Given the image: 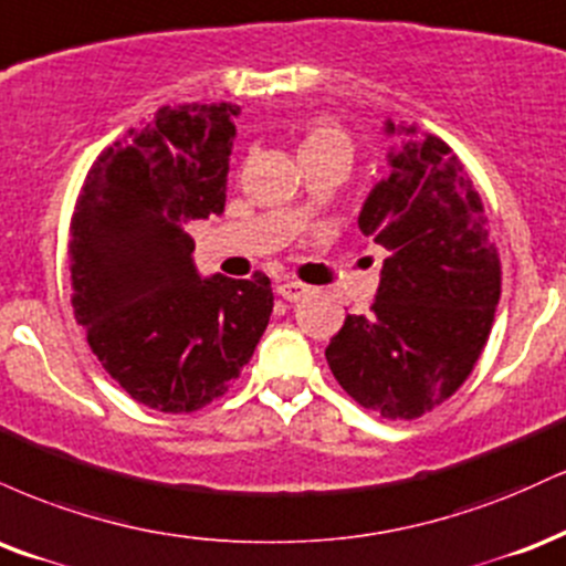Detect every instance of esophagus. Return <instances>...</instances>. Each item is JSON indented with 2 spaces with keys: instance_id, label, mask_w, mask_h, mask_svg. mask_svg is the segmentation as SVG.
I'll use <instances>...</instances> for the list:
<instances>
[{
  "instance_id": "34e87169",
  "label": "esophagus",
  "mask_w": 566,
  "mask_h": 566,
  "mask_svg": "<svg viewBox=\"0 0 566 566\" xmlns=\"http://www.w3.org/2000/svg\"><path fill=\"white\" fill-rule=\"evenodd\" d=\"M277 296L281 298H285V302H298V298H304L310 294V285H304V283H298V281H283V283H277Z\"/></svg>"
}]
</instances>
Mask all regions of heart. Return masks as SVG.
Returning a JSON list of instances; mask_svg holds the SVG:
<instances>
[{"instance_id": "1", "label": "heart", "mask_w": 566, "mask_h": 566, "mask_svg": "<svg viewBox=\"0 0 566 566\" xmlns=\"http://www.w3.org/2000/svg\"><path fill=\"white\" fill-rule=\"evenodd\" d=\"M321 148L349 150V137L334 124H317V126H312V129L307 132V137H304L302 153L304 150H321Z\"/></svg>"}]
</instances>
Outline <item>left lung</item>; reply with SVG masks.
<instances>
[{
    "instance_id": "left-lung-1",
    "label": "left lung",
    "mask_w": 566,
    "mask_h": 566,
    "mask_svg": "<svg viewBox=\"0 0 566 566\" xmlns=\"http://www.w3.org/2000/svg\"><path fill=\"white\" fill-rule=\"evenodd\" d=\"M395 139L357 228L389 251L368 315H347L325 360L352 400L384 418L423 416L480 360L501 262L480 192L440 137L384 122Z\"/></svg>"
}]
</instances>
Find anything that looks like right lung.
<instances>
[{"instance_id": "1", "label": "right lung", "mask_w": 566, "mask_h": 566, "mask_svg": "<svg viewBox=\"0 0 566 566\" xmlns=\"http://www.w3.org/2000/svg\"><path fill=\"white\" fill-rule=\"evenodd\" d=\"M238 105H164L99 153L71 222L73 315L132 400L190 413L222 397L270 323V277H203L192 219L222 214Z\"/></svg>"}]
</instances>
